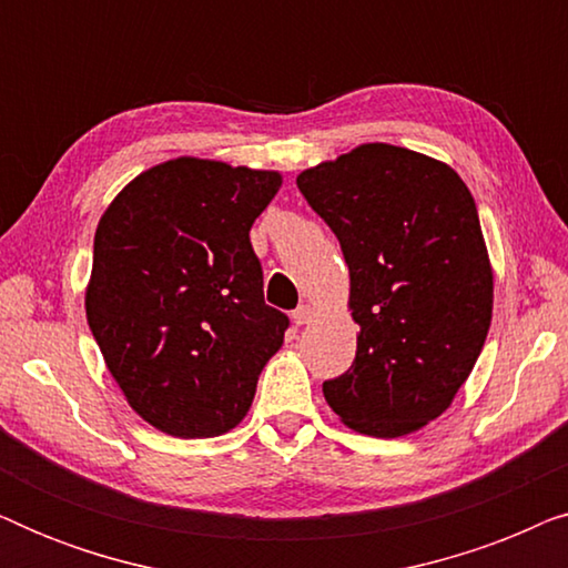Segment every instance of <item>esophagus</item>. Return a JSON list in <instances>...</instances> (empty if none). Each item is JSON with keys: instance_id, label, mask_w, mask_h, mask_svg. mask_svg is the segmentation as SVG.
<instances>
[{"instance_id": "34e87169", "label": "esophagus", "mask_w": 568, "mask_h": 568, "mask_svg": "<svg viewBox=\"0 0 568 568\" xmlns=\"http://www.w3.org/2000/svg\"><path fill=\"white\" fill-rule=\"evenodd\" d=\"M313 315H315L313 307H310V305H300V307L292 313V321H294V325H307V323H313Z\"/></svg>"}]
</instances>
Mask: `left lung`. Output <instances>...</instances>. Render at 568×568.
<instances>
[{"label":"left lung","instance_id":"1","mask_svg":"<svg viewBox=\"0 0 568 568\" xmlns=\"http://www.w3.org/2000/svg\"><path fill=\"white\" fill-rule=\"evenodd\" d=\"M297 185L344 251L359 325L352 369L323 383L348 429L406 437L453 406L494 310V271L468 185L447 162L359 144Z\"/></svg>","mask_w":568,"mask_h":568}]
</instances>
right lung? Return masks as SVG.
Returning a JSON list of instances; mask_svg holds the SVG:
<instances>
[{
    "label": "right lung",
    "mask_w": 568,
    "mask_h": 568,
    "mask_svg": "<svg viewBox=\"0 0 568 568\" xmlns=\"http://www.w3.org/2000/svg\"><path fill=\"white\" fill-rule=\"evenodd\" d=\"M276 170L175 158L139 173L100 216L84 310L105 367L154 429H235L290 317L263 302L251 227Z\"/></svg>",
    "instance_id": "1"
}]
</instances>
